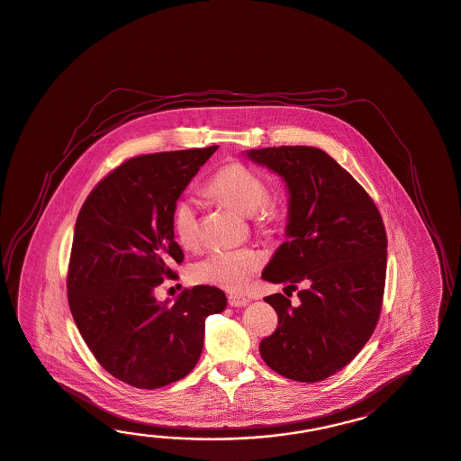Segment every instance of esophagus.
Instances as JSON below:
<instances>
[{"label":"esophagus","mask_w":461,"mask_h":461,"mask_svg":"<svg viewBox=\"0 0 461 461\" xmlns=\"http://www.w3.org/2000/svg\"><path fill=\"white\" fill-rule=\"evenodd\" d=\"M227 302L230 307H244L250 300L247 299L246 295H240V294H230L227 297Z\"/></svg>","instance_id":"1"}]
</instances>
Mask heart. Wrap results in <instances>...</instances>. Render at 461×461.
I'll list each match as a JSON object with an SVG mask.
<instances>
[{
	"instance_id": "obj_1",
	"label": "heart",
	"mask_w": 461,
	"mask_h": 461,
	"mask_svg": "<svg viewBox=\"0 0 461 461\" xmlns=\"http://www.w3.org/2000/svg\"><path fill=\"white\" fill-rule=\"evenodd\" d=\"M209 193L239 212L252 219L258 232L274 234L287 214L284 195L267 193L266 179L244 162H227L212 174L207 183ZM172 232L183 249H194L199 242L197 203L189 197L179 199L172 209ZM264 258L256 249L239 247L214 250L197 260L189 270L195 284L239 290L262 267Z\"/></svg>"
}]
</instances>
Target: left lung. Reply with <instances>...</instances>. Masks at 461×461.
<instances>
[{
    "instance_id": "left-lung-1",
    "label": "left lung",
    "mask_w": 461,
    "mask_h": 461,
    "mask_svg": "<svg viewBox=\"0 0 461 461\" xmlns=\"http://www.w3.org/2000/svg\"><path fill=\"white\" fill-rule=\"evenodd\" d=\"M289 187L287 242L262 278L297 290L266 297L277 329L258 350L277 374L321 382L350 364L372 337L382 312L386 232L372 197L325 150L280 146L247 152ZM292 295V294H290Z\"/></svg>"
}]
</instances>
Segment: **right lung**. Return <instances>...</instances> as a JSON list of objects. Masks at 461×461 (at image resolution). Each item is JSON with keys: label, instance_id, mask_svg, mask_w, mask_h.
Listing matches in <instances>:
<instances>
[{"label": "right lung", "instance_id": "1", "mask_svg": "<svg viewBox=\"0 0 461 461\" xmlns=\"http://www.w3.org/2000/svg\"><path fill=\"white\" fill-rule=\"evenodd\" d=\"M219 146L131 158L103 177L76 219L68 302L99 365L121 382L154 390L193 370L205 319L225 309V294L197 285L174 305L154 290L176 274L183 250L172 209Z\"/></svg>", "mask_w": 461, "mask_h": 461}]
</instances>
